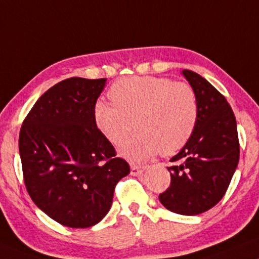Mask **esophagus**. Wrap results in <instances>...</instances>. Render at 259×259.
Masks as SVG:
<instances>
[{
	"mask_svg": "<svg viewBox=\"0 0 259 259\" xmlns=\"http://www.w3.org/2000/svg\"><path fill=\"white\" fill-rule=\"evenodd\" d=\"M146 169V165L143 164V165H138V164H133L132 167H131V174L133 175H138L142 173L143 170H145Z\"/></svg>",
	"mask_w": 259,
	"mask_h": 259,
	"instance_id": "obj_1",
	"label": "esophagus"
}]
</instances>
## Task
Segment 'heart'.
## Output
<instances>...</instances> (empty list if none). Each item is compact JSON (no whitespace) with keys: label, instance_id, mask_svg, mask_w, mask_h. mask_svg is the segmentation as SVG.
I'll list each match as a JSON object with an SVG mask.
<instances>
[{"label":"heart","instance_id":"b5f03b06","mask_svg":"<svg viewBox=\"0 0 259 259\" xmlns=\"http://www.w3.org/2000/svg\"><path fill=\"white\" fill-rule=\"evenodd\" d=\"M113 103L94 107L97 128L111 144L120 145L135 127L137 135L124 143L121 154L138 162L157 154L173 155L192 137L199 102L190 84L158 76H128L109 90Z\"/></svg>","mask_w":259,"mask_h":259}]
</instances>
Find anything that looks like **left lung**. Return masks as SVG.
Masks as SVG:
<instances>
[{
    "mask_svg": "<svg viewBox=\"0 0 259 259\" xmlns=\"http://www.w3.org/2000/svg\"><path fill=\"white\" fill-rule=\"evenodd\" d=\"M183 74L196 90L198 122L192 137L170 158V185L159 202L180 215H198L215 206L231 184L238 167L237 121L225 96L196 72Z\"/></svg>",
    "mask_w": 259,
    "mask_h": 259,
    "instance_id": "left-lung-1",
    "label": "left lung"
}]
</instances>
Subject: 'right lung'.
Listing matches in <instances>:
<instances>
[{"label":"right lung","instance_id":"obj_1","mask_svg":"<svg viewBox=\"0 0 259 259\" xmlns=\"http://www.w3.org/2000/svg\"><path fill=\"white\" fill-rule=\"evenodd\" d=\"M107 79L74 76L38 98L19 136L22 174L33 203L71 228L95 226L109 211L116 184L130 174L95 123Z\"/></svg>","mask_w":259,"mask_h":259}]
</instances>
